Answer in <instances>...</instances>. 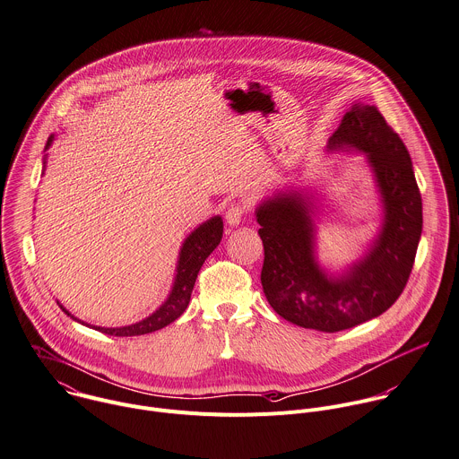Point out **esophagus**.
<instances>
[{
	"label": "esophagus",
	"mask_w": 459,
	"mask_h": 459,
	"mask_svg": "<svg viewBox=\"0 0 459 459\" xmlns=\"http://www.w3.org/2000/svg\"><path fill=\"white\" fill-rule=\"evenodd\" d=\"M246 213H247L246 204H242V203H233V204L228 208V212H226V222H228L230 226H238L240 221H242V217H244Z\"/></svg>",
	"instance_id": "34e87169"
}]
</instances>
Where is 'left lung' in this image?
Masks as SVG:
<instances>
[{
    "label": "left lung",
    "mask_w": 459,
    "mask_h": 459,
    "mask_svg": "<svg viewBox=\"0 0 459 459\" xmlns=\"http://www.w3.org/2000/svg\"><path fill=\"white\" fill-rule=\"evenodd\" d=\"M328 149L368 154L382 203L384 224L373 249L346 274L328 278L314 260L308 204L283 194L256 210L264 242L262 289L283 319L317 332H339L385 312L407 285L420 235L421 195L411 156L375 106L355 104L332 134Z\"/></svg>",
    "instance_id": "left-lung-1"
}]
</instances>
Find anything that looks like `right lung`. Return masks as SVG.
<instances>
[{
  "instance_id": "add662e5",
  "label": "right lung",
  "mask_w": 459,
  "mask_h": 459,
  "mask_svg": "<svg viewBox=\"0 0 459 459\" xmlns=\"http://www.w3.org/2000/svg\"><path fill=\"white\" fill-rule=\"evenodd\" d=\"M50 143H52V136L48 138L47 149L50 147ZM221 238H222V219L221 217H213L208 222L201 224L185 240V244L181 247V253H179V265H178V274H176V281H174L172 292H170L169 299L160 307V310H156L152 316H149L147 319H143V321H140L136 325H129V326H120V328L91 326V328H95V330H99L102 333H108V335L131 337V335H143V333L156 332V330L170 325L172 321H176L185 312V308L190 303L192 289L195 285V278H197V274L201 271V265L210 256V253L219 246ZM61 308L68 316H72L63 305H61ZM74 319L79 321L77 317H74Z\"/></svg>"
}]
</instances>
